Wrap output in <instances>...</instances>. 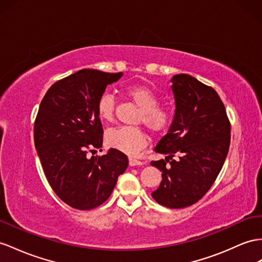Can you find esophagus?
<instances>
[{"instance_id": "obj_1", "label": "esophagus", "mask_w": 262, "mask_h": 262, "mask_svg": "<svg viewBox=\"0 0 262 262\" xmlns=\"http://www.w3.org/2000/svg\"><path fill=\"white\" fill-rule=\"evenodd\" d=\"M143 164L144 163L140 162V160H137L135 158L129 157V166H140V165H143Z\"/></svg>"}]
</instances>
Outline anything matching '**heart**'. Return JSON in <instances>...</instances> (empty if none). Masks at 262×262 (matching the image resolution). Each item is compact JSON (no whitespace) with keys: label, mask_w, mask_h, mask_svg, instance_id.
<instances>
[{"label":"heart","mask_w":262,"mask_h":262,"mask_svg":"<svg viewBox=\"0 0 262 262\" xmlns=\"http://www.w3.org/2000/svg\"><path fill=\"white\" fill-rule=\"evenodd\" d=\"M125 95L140 110L138 122L144 123L151 133L162 134L169 129L173 115L170 110L160 107L159 98L150 89L143 85H132L125 89ZM98 117L112 122L115 116V100L110 93H104L96 103ZM106 143L127 155H135L147 144L145 132L139 127H115L106 132Z\"/></svg>","instance_id":"1"}]
</instances>
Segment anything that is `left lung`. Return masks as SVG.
I'll use <instances>...</instances> for the list:
<instances>
[{
    "label": "left lung",
    "mask_w": 262,
    "mask_h": 262,
    "mask_svg": "<svg viewBox=\"0 0 262 262\" xmlns=\"http://www.w3.org/2000/svg\"><path fill=\"white\" fill-rule=\"evenodd\" d=\"M170 82L176 110L168 133L155 147L167 157L150 163L163 177L151 196L177 209L197 203L210 189L229 150L230 123L212 87L187 74Z\"/></svg>",
    "instance_id": "8db88e82"
}]
</instances>
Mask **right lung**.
<instances>
[{
  "instance_id": "1",
  "label": "right lung",
  "mask_w": 262,
  "mask_h": 262,
  "mask_svg": "<svg viewBox=\"0 0 262 262\" xmlns=\"http://www.w3.org/2000/svg\"><path fill=\"white\" fill-rule=\"evenodd\" d=\"M122 76V72L80 70L53 84L39 105L34 124L37 155L52 189L75 209L91 210L105 203L128 166L125 154L114 148L87 157V151L103 145L97 99Z\"/></svg>"
}]
</instances>
